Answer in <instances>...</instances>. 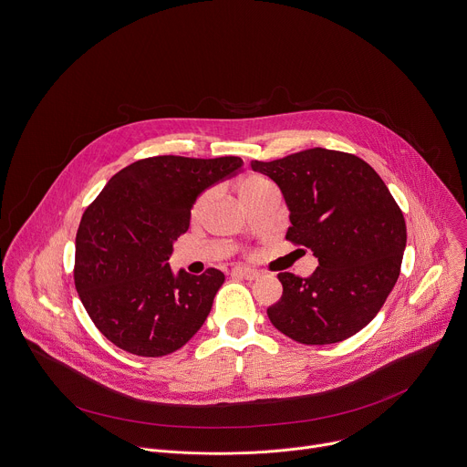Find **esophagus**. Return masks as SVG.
<instances>
[{"instance_id": "34e87169", "label": "esophagus", "mask_w": 467, "mask_h": 467, "mask_svg": "<svg viewBox=\"0 0 467 467\" xmlns=\"http://www.w3.org/2000/svg\"><path fill=\"white\" fill-rule=\"evenodd\" d=\"M232 276L244 278V280H255L257 276H260V273H257L255 269H248V267H234Z\"/></svg>"}]
</instances>
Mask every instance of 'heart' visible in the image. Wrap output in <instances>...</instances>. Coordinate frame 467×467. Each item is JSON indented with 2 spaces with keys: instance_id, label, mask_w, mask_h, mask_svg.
Wrapping results in <instances>:
<instances>
[{
  "instance_id": "obj_1",
  "label": "heart",
  "mask_w": 467,
  "mask_h": 467,
  "mask_svg": "<svg viewBox=\"0 0 467 467\" xmlns=\"http://www.w3.org/2000/svg\"><path fill=\"white\" fill-rule=\"evenodd\" d=\"M271 187H273V183L265 176H262V174H246L244 178H241V182L237 185V192H239L241 200L244 203H248V202H252L254 198H257V196H260L262 192H265ZM207 202H210V192H202L198 196V200L194 202V205H192V217H200L203 213Z\"/></svg>"
}]
</instances>
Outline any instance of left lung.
Segmentation results:
<instances>
[{
  "instance_id": "left-lung-1",
  "label": "left lung",
  "mask_w": 467,
  "mask_h": 467,
  "mask_svg": "<svg viewBox=\"0 0 467 467\" xmlns=\"http://www.w3.org/2000/svg\"><path fill=\"white\" fill-rule=\"evenodd\" d=\"M250 165L285 198V239L319 260L307 278L278 275L284 293L267 309L275 328L304 345H330L368 327L399 278L406 246L402 212L382 178L356 155L327 148Z\"/></svg>"
}]
</instances>
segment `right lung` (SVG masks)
Here are the masks:
<instances>
[{"label":"right lung","instance_id":"obj_1","mask_svg":"<svg viewBox=\"0 0 467 467\" xmlns=\"http://www.w3.org/2000/svg\"><path fill=\"white\" fill-rule=\"evenodd\" d=\"M243 167L235 155H158L117 172L87 207L76 235L74 282L96 328L119 348L160 358L182 348L212 312L219 269L194 276L169 265L198 194Z\"/></svg>","mask_w":467,"mask_h":467}]
</instances>
